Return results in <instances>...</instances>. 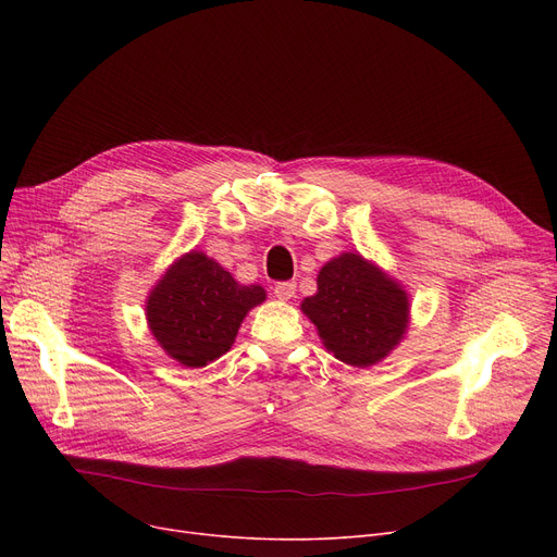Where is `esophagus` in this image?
Wrapping results in <instances>:
<instances>
[{
  "label": "esophagus",
  "mask_w": 557,
  "mask_h": 557,
  "mask_svg": "<svg viewBox=\"0 0 557 557\" xmlns=\"http://www.w3.org/2000/svg\"><path fill=\"white\" fill-rule=\"evenodd\" d=\"M273 294H275V298H280V300H290L296 296V284L294 282H277L275 286H273Z\"/></svg>",
  "instance_id": "obj_1"
}]
</instances>
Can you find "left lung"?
Returning <instances> with one entry per match:
<instances>
[{
	"label": "left lung",
	"instance_id": "obj_1",
	"mask_svg": "<svg viewBox=\"0 0 557 557\" xmlns=\"http://www.w3.org/2000/svg\"><path fill=\"white\" fill-rule=\"evenodd\" d=\"M315 282L318 290L302 302V311L336 359L368 368L401 341L408 298L361 255L345 252L327 261Z\"/></svg>",
	"mask_w": 557,
	"mask_h": 557
}]
</instances>
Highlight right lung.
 Masks as SVG:
<instances>
[{
    "label": "right lung",
    "mask_w": 557,
    "mask_h": 557,
    "mask_svg": "<svg viewBox=\"0 0 557 557\" xmlns=\"http://www.w3.org/2000/svg\"><path fill=\"white\" fill-rule=\"evenodd\" d=\"M263 300L259 284L244 286L214 259L191 250L151 290L146 318L171 359L202 368L227 352L246 313Z\"/></svg>",
    "instance_id": "obj_1"
}]
</instances>
